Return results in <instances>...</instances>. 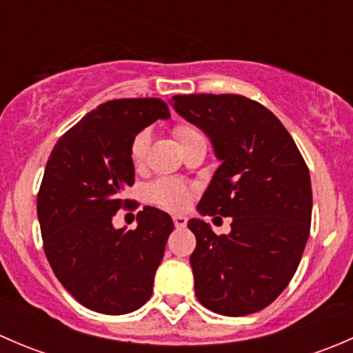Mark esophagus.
Masks as SVG:
<instances>
[{
	"instance_id": "esophagus-1",
	"label": "esophagus",
	"mask_w": 353,
	"mask_h": 353,
	"mask_svg": "<svg viewBox=\"0 0 353 353\" xmlns=\"http://www.w3.org/2000/svg\"><path fill=\"white\" fill-rule=\"evenodd\" d=\"M174 225L177 227V229H183V227H186L188 223V219L184 215H174Z\"/></svg>"
}]
</instances>
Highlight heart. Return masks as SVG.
<instances>
[{
	"instance_id": "heart-1",
	"label": "heart",
	"mask_w": 353,
	"mask_h": 353,
	"mask_svg": "<svg viewBox=\"0 0 353 353\" xmlns=\"http://www.w3.org/2000/svg\"><path fill=\"white\" fill-rule=\"evenodd\" d=\"M177 140H179L181 147L190 141L198 140V138H203V134L199 133L196 128L190 126V124H181L174 130ZM148 145H150V133L148 131H141L134 137L133 143H131V160L137 167H140L143 163L145 155H147ZM148 198L150 201L157 203V205L163 206V208L169 210H183L184 206L190 201V190L184 186L183 183L174 179H160L155 181L150 188H148Z\"/></svg>"
}]
</instances>
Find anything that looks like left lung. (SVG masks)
I'll return each instance as SVG.
<instances>
[{"instance_id":"obj_1","label":"left lung","mask_w":353,"mask_h":353,"mask_svg":"<svg viewBox=\"0 0 353 353\" xmlns=\"http://www.w3.org/2000/svg\"><path fill=\"white\" fill-rule=\"evenodd\" d=\"M172 108L212 141L220 160L199 215L232 216L230 232L191 219L190 263L198 301L222 316L272 304L294 276L309 239V169L279 117L243 95H174Z\"/></svg>"}]
</instances>
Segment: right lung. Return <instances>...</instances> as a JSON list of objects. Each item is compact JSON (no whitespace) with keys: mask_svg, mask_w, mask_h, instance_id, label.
<instances>
[{"mask_svg":"<svg viewBox=\"0 0 353 353\" xmlns=\"http://www.w3.org/2000/svg\"><path fill=\"white\" fill-rule=\"evenodd\" d=\"M169 117L160 99L109 101L68 130L46 163L37 196L46 256L61 285L92 311L128 314L154 290L172 219L145 206L137 229L126 230L114 229L112 216L134 183V137Z\"/></svg>","mask_w":353,"mask_h":353,"instance_id":"add662e5","label":"right lung"}]
</instances>
